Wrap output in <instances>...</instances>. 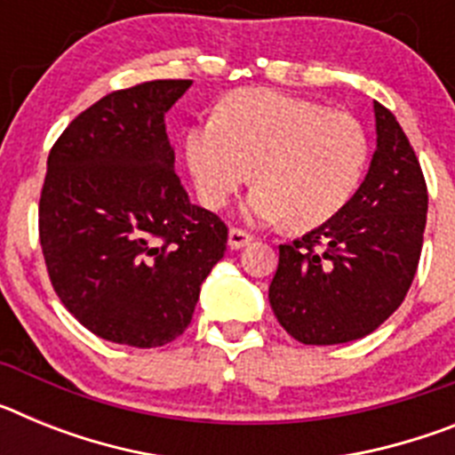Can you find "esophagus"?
Wrapping results in <instances>:
<instances>
[{"instance_id": "esophagus-1", "label": "esophagus", "mask_w": 455, "mask_h": 455, "mask_svg": "<svg viewBox=\"0 0 455 455\" xmlns=\"http://www.w3.org/2000/svg\"><path fill=\"white\" fill-rule=\"evenodd\" d=\"M251 241H252V236L243 230H236V228H232V230L228 232V246H230L232 251H239V248L248 246Z\"/></svg>"}]
</instances>
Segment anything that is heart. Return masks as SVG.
Returning a JSON list of instances; mask_svg holds the SVG:
<instances>
[{"mask_svg":"<svg viewBox=\"0 0 455 455\" xmlns=\"http://www.w3.org/2000/svg\"><path fill=\"white\" fill-rule=\"evenodd\" d=\"M184 156L200 203L220 209L246 182L251 223H280L296 232L335 219L355 196L369 162L364 127L344 111L273 88H241L193 123Z\"/></svg>","mask_w":455,"mask_h":455,"instance_id":"1","label":"heart"}]
</instances>
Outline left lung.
<instances>
[{
  "instance_id": "obj_1",
  "label": "left lung",
  "mask_w": 455,
  "mask_h": 455,
  "mask_svg": "<svg viewBox=\"0 0 455 455\" xmlns=\"http://www.w3.org/2000/svg\"><path fill=\"white\" fill-rule=\"evenodd\" d=\"M376 150L364 182L328 223L280 246L268 303L303 344L369 335L403 303L419 264L428 193L399 120L373 102Z\"/></svg>"
}]
</instances>
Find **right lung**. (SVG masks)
<instances>
[{
  "mask_svg": "<svg viewBox=\"0 0 455 455\" xmlns=\"http://www.w3.org/2000/svg\"><path fill=\"white\" fill-rule=\"evenodd\" d=\"M191 84L108 92L47 156L40 246L56 296L88 331L124 347L182 335L228 243V228L175 175L166 114Z\"/></svg>",
  "mask_w": 455,
  "mask_h": 455,
  "instance_id": "add662e5",
  "label": "right lung"
}]
</instances>
